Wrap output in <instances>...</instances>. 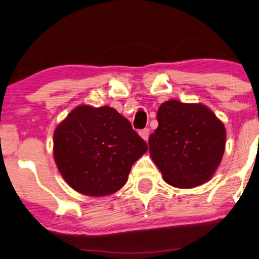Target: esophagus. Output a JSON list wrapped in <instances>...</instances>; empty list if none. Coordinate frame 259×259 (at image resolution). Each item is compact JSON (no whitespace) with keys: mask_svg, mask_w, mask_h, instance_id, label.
<instances>
[{"mask_svg":"<svg viewBox=\"0 0 259 259\" xmlns=\"http://www.w3.org/2000/svg\"><path fill=\"white\" fill-rule=\"evenodd\" d=\"M139 134H140V136L145 140V141H147L148 136H150V129H148V127H145V129L140 130Z\"/></svg>","mask_w":259,"mask_h":259,"instance_id":"obj_1","label":"esophagus"}]
</instances>
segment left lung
Wrapping results in <instances>:
<instances>
[{
  "label": "left lung",
  "mask_w": 259,
  "mask_h": 259,
  "mask_svg": "<svg viewBox=\"0 0 259 259\" xmlns=\"http://www.w3.org/2000/svg\"><path fill=\"white\" fill-rule=\"evenodd\" d=\"M158 127L148 139L154 164L169 185L191 189L214 174L225 150L224 124L201 103L170 100L157 112Z\"/></svg>",
  "instance_id": "left-lung-1"
}]
</instances>
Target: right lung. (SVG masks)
<instances>
[{"mask_svg":"<svg viewBox=\"0 0 259 259\" xmlns=\"http://www.w3.org/2000/svg\"><path fill=\"white\" fill-rule=\"evenodd\" d=\"M147 144L108 106L81 105L53 134V157L63 179L82 195L107 196L125 185Z\"/></svg>","mask_w":259,"mask_h":259,"instance_id":"obj_1","label":"right lung"}]
</instances>
